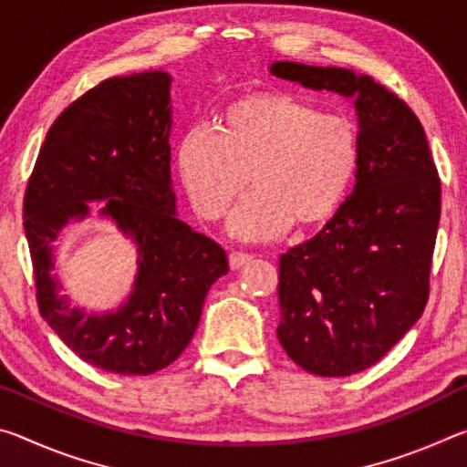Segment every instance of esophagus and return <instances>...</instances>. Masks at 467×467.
<instances>
[{"label": "esophagus", "mask_w": 467, "mask_h": 467, "mask_svg": "<svg viewBox=\"0 0 467 467\" xmlns=\"http://www.w3.org/2000/svg\"><path fill=\"white\" fill-rule=\"evenodd\" d=\"M251 262V255L249 253H243V251H233L231 255H228V264H231V270H239L241 265L249 264Z\"/></svg>", "instance_id": "34e87169"}]
</instances>
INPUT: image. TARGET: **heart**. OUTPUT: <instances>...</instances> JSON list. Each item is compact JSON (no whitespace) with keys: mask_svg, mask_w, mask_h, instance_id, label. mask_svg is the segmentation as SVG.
<instances>
[{"mask_svg":"<svg viewBox=\"0 0 467 467\" xmlns=\"http://www.w3.org/2000/svg\"><path fill=\"white\" fill-rule=\"evenodd\" d=\"M354 123L282 94L228 107L223 130L193 125L179 146V175L193 210L223 218L236 195L255 187L228 224L243 241H267L290 224H315L344 202L358 169Z\"/></svg>","mask_w":467,"mask_h":467,"instance_id":"obj_1","label":"heart"}]
</instances>
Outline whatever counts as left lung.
Segmentation results:
<instances>
[{"mask_svg":"<svg viewBox=\"0 0 467 467\" xmlns=\"http://www.w3.org/2000/svg\"><path fill=\"white\" fill-rule=\"evenodd\" d=\"M270 72L354 102L357 185L334 218L280 257L275 334L298 367L348 377L381 360L420 319L441 218V181L404 100L344 67L274 61Z\"/></svg>","mask_w":467,"mask_h":467,"instance_id":"left-lung-1","label":"left lung"}]
</instances>
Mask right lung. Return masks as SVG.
<instances>
[{
	"label": "right lung",
	"mask_w": 467,
	"mask_h": 467,
	"mask_svg": "<svg viewBox=\"0 0 467 467\" xmlns=\"http://www.w3.org/2000/svg\"><path fill=\"white\" fill-rule=\"evenodd\" d=\"M171 82L156 69L115 76L55 119L25 195L38 311L69 350L117 375H152L175 362L197 329L224 249L177 218L171 179ZM99 215L137 244L139 274L117 312L74 307L54 269V241L69 222Z\"/></svg>",
	"instance_id": "right-lung-1"
}]
</instances>
